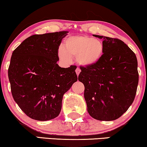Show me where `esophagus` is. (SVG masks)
<instances>
[{
    "label": "esophagus",
    "instance_id": "esophagus-1",
    "mask_svg": "<svg viewBox=\"0 0 147 147\" xmlns=\"http://www.w3.org/2000/svg\"><path fill=\"white\" fill-rule=\"evenodd\" d=\"M80 69H78V68H77V69H76V74H77V76H79V74H80Z\"/></svg>",
    "mask_w": 147,
    "mask_h": 147
}]
</instances>
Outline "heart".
Returning a JSON list of instances; mask_svg holds the SVG:
<instances>
[{
	"label": "heart",
	"mask_w": 147,
	"mask_h": 147,
	"mask_svg": "<svg viewBox=\"0 0 147 147\" xmlns=\"http://www.w3.org/2000/svg\"><path fill=\"white\" fill-rule=\"evenodd\" d=\"M105 52V46L98 38L90 36H71L65 40L64 48L58 49V56L63 61L70 63L71 57L84 67L94 66L101 59Z\"/></svg>",
	"instance_id": "1"
}]
</instances>
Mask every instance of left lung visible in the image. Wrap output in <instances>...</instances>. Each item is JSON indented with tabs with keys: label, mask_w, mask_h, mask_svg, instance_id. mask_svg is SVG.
Returning a JSON list of instances; mask_svg holds the SVG:
<instances>
[{
	"label": "left lung",
	"mask_w": 147,
	"mask_h": 147,
	"mask_svg": "<svg viewBox=\"0 0 147 147\" xmlns=\"http://www.w3.org/2000/svg\"><path fill=\"white\" fill-rule=\"evenodd\" d=\"M102 39L105 52L94 66L81 67L78 80L84 85L89 115L100 121L121 117L134 101L138 84L136 55L121 40L93 35Z\"/></svg>",
	"instance_id": "left-lung-1"
}]
</instances>
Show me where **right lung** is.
Wrapping results in <instances>:
<instances>
[{"mask_svg":"<svg viewBox=\"0 0 147 147\" xmlns=\"http://www.w3.org/2000/svg\"><path fill=\"white\" fill-rule=\"evenodd\" d=\"M68 32L35 34L12 53L8 69L15 101L28 117L38 121L59 115L63 94L78 80L76 66L57 63L58 49Z\"/></svg>","mask_w":147,"mask_h":147,"instance_id":"add662e5","label":"right lung"}]
</instances>
